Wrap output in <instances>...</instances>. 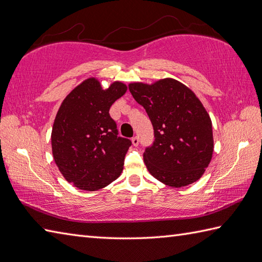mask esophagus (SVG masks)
Wrapping results in <instances>:
<instances>
[{"instance_id":"34e87169","label":"esophagus","mask_w":262,"mask_h":262,"mask_svg":"<svg viewBox=\"0 0 262 262\" xmlns=\"http://www.w3.org/2000/svg\"><path fill=\"white\" fill-rule=\"evenodd\" d=\"M132 143H133V145H134V146H138V144H140V140H138L137 136H135V137L132 138Z\"/></svg>"}]
</instances>
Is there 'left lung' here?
I'll list each match as a JSON object with an SVG mask.
<instances>
[{"label": "left lung", "mask_w": 262, "mask_h": 262, "mask_svg": "<svg viewBox=\"0 0 262 262\" xmlns=\"http://www.w3.org/2000/svg\"><path fill=\"white\" fill-rule=\"evenodd\" d=\"M128 88L153 125L154 143L143 154L149 173L174 188L200 179L213 157L214 138L210 117L196 94L170 77Z\"/></svg>", "instance_id": "left-lung-1"}]
</instances>
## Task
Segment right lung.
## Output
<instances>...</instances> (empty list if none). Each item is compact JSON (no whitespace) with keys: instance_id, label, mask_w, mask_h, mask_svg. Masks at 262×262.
I'll return each instance as SVG.
<instances>
[{"instance_id":"1","label":"right lung","mask_w":262,"mask_h":262,"mask_svg":"<svg viewBox=\"0 0 262 262\" xmlns=\"http://www.w3.org/2000/svg\"><path fill=\"white\" fill-rule=\"evenodd\" d=\"M126 91L122 82H113L103 90L97 77H89L66 96L55 117L54 161L65 180L81 190L107 187L124 168L132 142L118 136L109 109Z\"/></svg>"}]
</instances>
